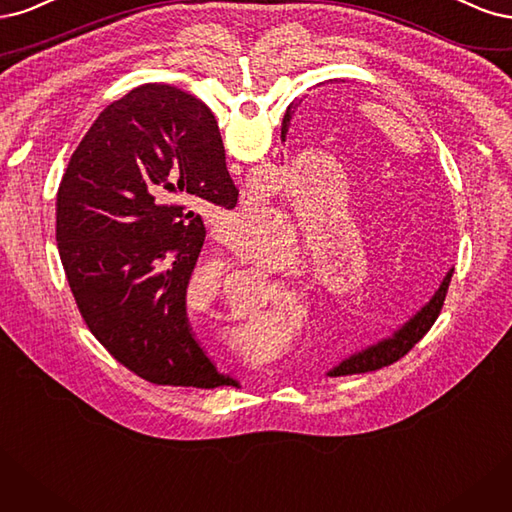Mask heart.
Segmentation results:
<instances>
[{"instance_id":"b5f03b06","label":"heart","mask_w":512,"mask_h":512,"mask_svg":"<svg viewBox=\"0 0 512 512\" xmlns=\"http://www.w3.org/2000/svg\"><path fill=\"white\" fill-rule=\"evenodd\" d=\"M261 219L274 225V234L268 240L246 242L242 249L244 259L263 270L289 268L295 257V238L287 219L278 210H261Z\"/></svg>"}]
</instances>
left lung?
I'll use <instances>...</instances> for the list:
<instances>
[{
	"label": "left lung",
	"mask_w": 512,
	"mask_h": 512,
	"mask_svg": "<svg viewBox=\"0 0 512 512\" xmlns=\"http://www.w3.org/2000/svg\"><path fill=\"white\" fill-rule=\"evenodd\" d=\"M289 117V114H287ZM453 270L444 276L440 289L436 291L434 298L430 300V304L423 306L421 312H417L402 329L393 334V338H387L383 342H378L374 346H368L366 351H361L357 355H351L349 359H344L340 366H336L334 370H329V376H349V374H366V372H374L381 370L385 366L395 364V361L402 359L412 346H415L434 325V321L438 319L444 298H447L449 291V283H451Z\"/></svg>",
	"instance_id": "1"
}]
</instances>
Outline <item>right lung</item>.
<instances>
[{
	"label": "right lung",
	"mask_w": 512,
	"mask_h": 512,
	"mask_svg": "<svg viewBox=\"0 0 512 512\" xmlns=\"http://www.w3.org/2000/svg\"><path fill=\"white\" fill-rule=\"evenodd\" d=\"M236 202L212 112L168 85L106 106L65 168L55 206L65 278L91 334L144 381L236 385L197 344L185 312L206 238L200 210Z\"/></svg>",
	"instance_id": "right-lung-1"
}]
</instances>
